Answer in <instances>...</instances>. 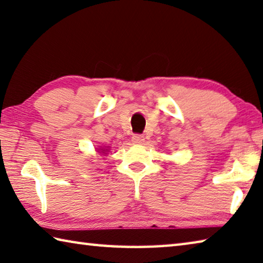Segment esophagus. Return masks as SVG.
<instances>
[{"instance_id": "obj_1", "label": "esophagus", "mask_w": 263, "mask_h": 263, "mask_svg": "<svg viewBox=\"0 0 263 263\" xmlns=\"http://www.w3.org/2000/svg\"><path fill=\"white\" fill-rule=\"evenodd\" d=\"M132 142L135 143V145H142V143L145 142V138L140 135H135L132 137Z\"/></svg>"}]
</instances>
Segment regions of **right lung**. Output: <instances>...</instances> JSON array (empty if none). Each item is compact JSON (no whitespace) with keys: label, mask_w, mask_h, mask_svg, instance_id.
Listing matches in <instances>:
<instances>
[{"label":"right lung","mask_w":263,"mask_h":263,"mask_svg":"<svg viewBox=\"0 0 263 263\" xmlns=\"http://www.w3.org/2000/svg\"><path fill=\"white\" fill-rule=\"evenodd\" d=\"M97 153L99 154V155H102V156H106L108 153H109L110 151V147L109 146H99L98 148H96Z\"/></svg>","instance_id":"right-lung-1"}]
</instances>
